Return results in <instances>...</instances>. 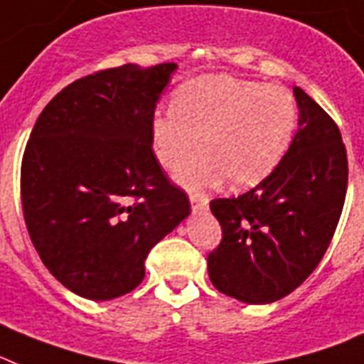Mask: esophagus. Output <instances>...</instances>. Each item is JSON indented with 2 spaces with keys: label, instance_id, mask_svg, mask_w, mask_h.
<instances>
[{
  "label": "esophagus",
  "instance_id": "1",
  "mask_svg": "<svg viewBox=\"0 0 364 364\" xmlns=\"http://www.w3.org/2000/svg\"><path fill=\"white\" fill-rule=\"evenodd\" d=\"M191 205L194 213H200V210H205L209 207V200L205 196H201V194H192Z\"/></svg>",
  "mask_w": 364,
  "mask_h": 364
}]
</instances>
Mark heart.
I'll list each match as a JSON object with an SVG mask.
<instances>
[{
    "instance_id": "1",
    "label": "heart",
    "mask_w": 364,
    "mask_h": 364,
    "mask_svg": "<svg viewBox=\"0 0 364 364\" xmlns=\"http://www.w3.org/2000/svg\"><path fill=\"white\" fill-rule=\"evenodd\" d=\"M298 105L289 88L222 75L194 79L177 90L172 111L151 122V144L168 170L191 188L224 181L255 187L270 176L294 139Z\"/></svg>"
}]
</instances>
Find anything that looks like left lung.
Instances as JSON below:
<instances>
[{"label":"left lung","mask_w":364,"mask_h":364,"mask_svg":"<svg viewBox=\"0 0 364 364\" xmlns=\"http://www.w3.org/2000/svg\"><path fill=\"white\" fill-rule=\"evenodd\" d=\"M294 97L300 129L279 166L252 191L210 201L222 240L207 257L209 277L244 304L281 300L313 274L346 200L348 157L338 125L300 87Z\"/></svg>","instance_id":"left-lung-1"}]
</instances>
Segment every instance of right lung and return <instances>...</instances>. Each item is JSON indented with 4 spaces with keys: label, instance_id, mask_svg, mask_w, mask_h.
Wrapping results in <instances>:
<instances>
[{
    "label": "right lung",
    "instance_id": "obj_1",
    "mask_svg": "<svg viewBox=\"0 0 364 364\" xmlns=\"http://www.w3.org/2000/svg\"><path fill=\"white\" fill-rule=\"evenodd\" d=\"M177 64H124L73 81L44 107L21 159L27 231L75 294L112 300L144 279L159 240L191 213L151 146L155 105Z\"/></svg>",
    "mask_w": 364,
    "mask_h": 364
}]
</instances>
